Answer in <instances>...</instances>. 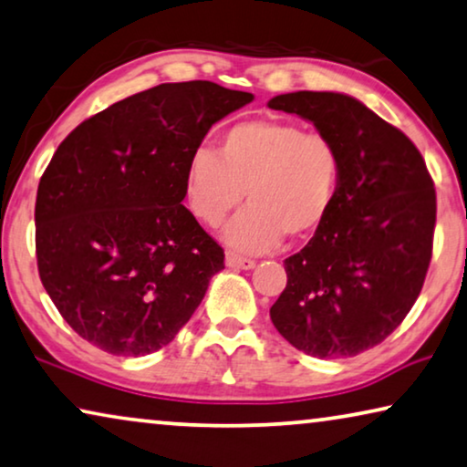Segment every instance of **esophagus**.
Masks as SVG:
<instances>
[{
	"label": "esophagus",
	"instance_id": "esophagus-1",
	"mask_svg": "<svg viewBox=\"0 0 467 467\" xmlns=\"http://www.w3.org/2000/svg\"><path fill=\"white\" fill-rule=\"evenodd\" d=\"M226 266L228 268H241V270H252L255 266L254 260H249V257H243L239 254H233L228 252L226 254Z\"/></svg>",
	"mask_w": 467,
	"mask_h": 467
}]
</instances>
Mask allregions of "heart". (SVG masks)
I'll list each match as a JSON object with an SVG mask.
<instances>
[{
	"instance_id": "1",
	"label": "heart",
	"mask_w": 467,
	"mask_h": 467,
	"mask_svg": "<svg viewBox=\"0 0 467 467\" xmlns=\"http://www.w3.org/2000/svg\"><path fill=\"white\" fill-rule=\"evenodd\" d=\"M342 155L329 138L275 119L234 123L218 149H197L184 170V197L205 226H220L228 212L249 203L224 228L236 252L262 254L285 236L308 239L336 203Z\"/></svg>"
}]
</instances>
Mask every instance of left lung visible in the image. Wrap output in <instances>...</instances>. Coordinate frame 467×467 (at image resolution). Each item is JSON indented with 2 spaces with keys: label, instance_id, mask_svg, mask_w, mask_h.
I'll return each instance as SVG.
<instances>
[{
  "label": "left lung",
  "instance_id": "left-lung-1",
  "mask_svg": "<svg viewBox=\"0 0 467 467\" xmlns=\"http://www.w3.org/2000/svg\"><path fill=\"white\" fill-rule=\"evenodd\" d=\"M336 142L342 178L329 218L285 260L287 287L270 308L276 331L310 357L346 358L402 323L432 260L436 191L417 146L337 92L275 96Z\"/></svg>",
  "mask_w": 467,
  "mask_h": 467
}]
</instances>
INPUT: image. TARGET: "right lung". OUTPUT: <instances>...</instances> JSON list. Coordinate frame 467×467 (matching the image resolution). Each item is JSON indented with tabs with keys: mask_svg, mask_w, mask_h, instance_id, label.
Returning a JSON list of instances; mask_svg holds the SVG:
<instances>
[{
	"mask_svg": "<svg viewBox=\"0 0 467 467\" xmlns=\"http://www.w3.org/2000/svg\"><path fill=\"white\" fill-rule=\"evenodd\" d=\"M254 94L161 83L78 125L39 180V278L75 333L117 357L176 337L224 268L182 205L184 170L215 121Z\"/></svg>",
	"mask_w": 467,
	"mask_h": 467,
	"instance_id": "1",
	"label": "right lung"
}]
</instances>
